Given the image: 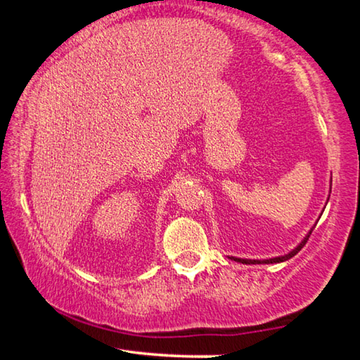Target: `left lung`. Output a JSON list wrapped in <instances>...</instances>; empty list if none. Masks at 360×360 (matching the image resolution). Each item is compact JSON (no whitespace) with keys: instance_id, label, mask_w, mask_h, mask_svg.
<instances>
[{"instance_id":"obj_1","label":"left lung","mask_w":360,"mask_h":360,"mask_svg":"<svg viewBox=\"0 0 360 360\" xmlns=\"http://www.w3.org/2000/svg\"><path fill=\"white\" fill-rule=\"evenodd\" d=\"M332 182V181H330ZM330 191H332V184H330ZM328 197H330V195H328ZM328 202V200H327ZM327 205V203H326ZM321 217V216H319ZM318 224V222H316ZM316 224L313 225L311 229H309V231L307 235H304V238L298 243V245L292 249V251H289L288 254H284V255H278V257H271V259H262V260H259V259H240V257H233V255H229V259H231V260H235V262H240V264H246V265H251V264H279V262H285V260H289V259H292L294 257V255L300 251V249L307 245V241H308V238H309V235H311V231L314 230V227H316Z\"/></svg>"}]
</instances>
